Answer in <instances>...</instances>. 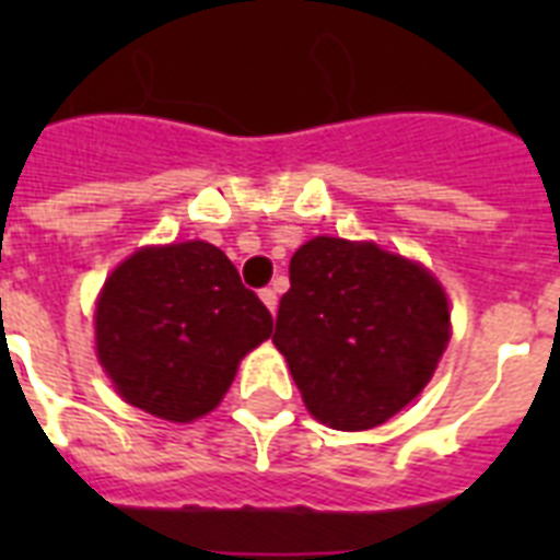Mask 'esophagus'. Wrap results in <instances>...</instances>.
<instances>
[{
    "instance_id": "obj_1",
    "label": "esophagus",
    "mask_w": 560,
    "mask_h": 560,
    "mask_svg": "<svg viewBox=\"0 0 560 560\" xmlns=\"http://www.w3.org/2000/svg\"><path fill=\"white\" fill-rule=\"evenodd\" d=\"M261 302L267 305V311H270V314H276V307H279V293H276V288H264Z\"/></svg>"
}]
</instances>
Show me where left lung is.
Wrapping results in <instances>:
<instances>
[{"mask_svg":"<svg viewBox=\"0 0 560 560\" xmlns=\"http://www.w3.org/2000/svg\"><path fill=\"white\" fill-rule=\"evenodd\" d=\"M447 340L444 290L418 264L340 237H314L290 258L272 342L323 424H383L424 389Z\"/></svg>","mask_w":560,"mask_h":560,"instance_id":"left-lung-1","label":"left lung"}]
</instances>
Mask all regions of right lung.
<instances>
[{
  "mask_svg": "<svg viewBox=\"0 0 560 560\" xmlns=\"http://www.w3.org/2000/svg\"><path fill=\"white\" fill-rule=\"evenodd\" d=\"M270 331V311L206 241L130 255L95 311L98 360L118 395L168 421L218 407L241 358Z\"/></svg>",
  "mask_w": 560,
  "mask_h": 560,
  "instance_id": "obj_1",
  "label": "right lung"
}]
</instances>
